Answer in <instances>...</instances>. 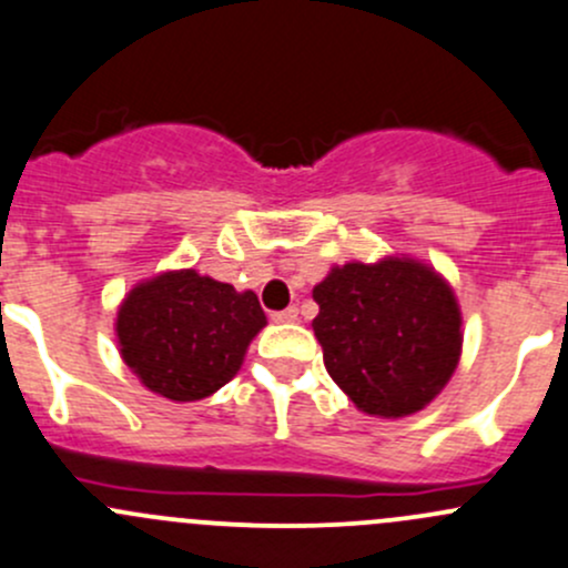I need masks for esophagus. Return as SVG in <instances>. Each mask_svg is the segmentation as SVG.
<instances>
[{"mask_svg":"<svg viewBox=\"0 0 568 568\" xmlns=\"http://www.w3.org/2000/svg\"><path fill=\"white\" fill-rule=\"evenodd\" d=\"M296 318H300V310L296 307H285V310H280V313H272L274 324H294Z\"/></svg>","mask_w":568,"mask_h":568,"instance_id":"obj_1","label":"esophagus"}]
</instances>
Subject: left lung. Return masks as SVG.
Returning a JSON list of instances; mask_svg holds the SVG:
<instances>
[{"label":"left lung","instance_id":"obj_1","mask_svg":"<svg viewBox=\"0 0 568 568\" xmlns=\"http://www.w3.org/2000/svg\"><path fill=\"white\" fill-rule=\"evenodd\" d=\"M324 364L362 414L399 419L438 397L463 354V313L444 274L408 255L351 261L313 288Z\"/></svg>","mask_w":568,"mask_h":568}]
</instances>
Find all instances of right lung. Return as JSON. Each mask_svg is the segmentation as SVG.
I'll use <instances>...</instances> for the list:
<instances>
[{
	"mask_svg": "<svg viewBox=\"0 0 568 568\" xmlns=\"http://www.w3.org/2000/svg\"><path fill=\"white\" fill-rule=\"evenodd\" d=\"M266 326L258 296L171 268L141 280L116 310L119 354L149 392L195 403L223 389Z\"/></svg>",
	"mask_w": 568,
	"mask_h": 568,
	"instance_id": "1",
	"label": "right lung"
}]
</instances>
